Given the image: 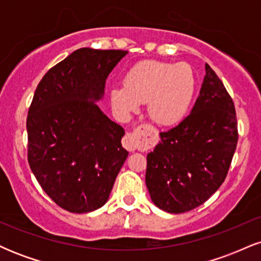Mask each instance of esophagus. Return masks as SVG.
I'll use <instances>...</instances> for the list:
<instances>
[{"label":"esophagus","mask_w":261,"mask_h":261,"mask_svg":"<svg viewBox=\"0 0 261 261\" xmlns=\"http://www.w3.org/2000/svg\"><path fill=\"white\" fill-rule=\"evenodd\" d=\"M145 131L146 126L145 125H141L137 128H135L133 133H127L125 135V137L122 139V146L127 149V151L134 152L137 148V146L140 145L141 141H145Z\"/></svg>","instance_id":"34e87169"}]
</instances>
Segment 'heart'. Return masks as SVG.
Segmentation results:
<instances>
[{
  "label": "heart",
  "instance_id": "obj_1",
  "mask_svg": "<svg viewBox=\"0 0 261 261\" xmlns=\"http://www.w3.org/2000/svg\"><path fill=\"white\" fill-rule=\"evenodd\" d=\"M195 89V74L190 66L145 61L128 71L125 85L112 87L110 99L124 113L147 100V113L152 120L160 125H173L184 118Z\"/></svg>",
  "mask_w": 261,
  "mask_h": 261
}]
</instances>
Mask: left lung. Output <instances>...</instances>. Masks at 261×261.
Listing matches in <instances>:
<instances>
[{"label":"left lung","mask_w":261,"mask_h":261,"mask_svg":"<svg viewBox=\"0 0 261 261\" xmlns=\"http://www.w3.org/2000/svg\"><path fill=\"white\" fill-rule=\"evenodd\" d=\"M187 118L161 133L147 154L146 185L152 201L169 214L202 205L222 185L234 154L238 130L234 104L210 66Z\"/></svg>","instance_id":"8db88e82"}]
</instances>
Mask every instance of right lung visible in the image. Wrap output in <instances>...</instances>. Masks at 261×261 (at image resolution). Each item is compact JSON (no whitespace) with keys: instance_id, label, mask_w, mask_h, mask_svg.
Masks as SVG:
<instances>
[{"instance_id":"add662e5","label":"right lung","mask_w":261,"mask_h":261,"mask_svg":"<svg viewBox=\"0 0 261 261\" xmlns=\"http://www.w3.org/2000/svg\"><path fill=\"white\" fill-rule=\"evenodd\" d=\"M127 51L82 47L39 82L27 118L28 162L60 207L87 214L108 201L128 152L124 128L97 106Z\"/></svg>"}]
</instances>
